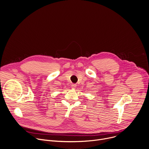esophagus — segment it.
Wrapping results in <instances>:
<instances>
[{
    "mask_svg": "<svg viewBox=\"0 0 149 149\" xmlns=\"http://www.w3.org/2000/svg\"><path fill=\"white\" fill-rule=\"evenodd\" d=\"M71 87H72V89H75V88H76V84H72Z\"/></svg>",
    "mask_w": 149,
    "mask_h": 149,
    "instance_id": "esophagus-1",
    "label": "esophagus"
}]
</instances>
